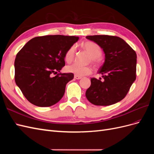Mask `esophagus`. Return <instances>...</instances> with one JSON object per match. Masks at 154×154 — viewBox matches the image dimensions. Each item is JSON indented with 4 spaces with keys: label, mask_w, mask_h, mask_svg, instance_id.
<instances>
[{
    "label": "esophagus",
    "mask_w": 154,
    "mask_h": 154,
    "mask_svg": "<svg viewBox=\"0 0 154 154\" xmlns=\"http://www.w3.org/2000/svg\"><path fill=\"white\" fill-rule=\"evenodd\" d=\"M82 77L80 76H77V75H74V78L76 79V80H80Z\"/></svg>",
    "instance_id": "34e87169"
}]
</instances>
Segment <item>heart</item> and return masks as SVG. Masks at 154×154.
Here are the masks:
<instances>
[{
  "instance_id": "obj_1",
  "label": "heart",
  "mask_w": 154,
  "mask_h": 154,
  "mask_svg": "<svg viewBox=\"0 0 154 154\" xmlns=\"http://www.w3.org/2000/svg\"><path fill=\"white\" fill-rule=\"evenodd\" d=\"M82 48L91 56V61L93 63L97 65L100 63V57H101L102 50L100 46L94 42L86 41L82 44ZM75 47L72 45L66 51L64 56V59L67 63H71L74 57ZM66 71L67 72L72 73L77 76H83L88 75L92 72L90 67H81L76 64H72L66 67Z\"/></svg>"
}]
</instances>
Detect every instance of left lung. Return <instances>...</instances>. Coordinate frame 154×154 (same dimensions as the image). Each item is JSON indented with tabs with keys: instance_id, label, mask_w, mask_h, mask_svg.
<instances>
[{
	"instance_id": "8db88e82",
	"label": "left lung",
	"mask_w": 154,
	"mask_h": 154,
	"mask_svg": "<svg viewBox=\"0 0 154 154\" xmlns=\"http://www.w3.org/2000/svg\"><path fill=\"white\" fill-rule=\"evenodd\" d=\"M86 38L103 49L105 62L98 71L99 80L91 78V85L85 92L91 103L108 106L122 100L136 78L137 55L122 38L115 36L93 35Z\"/></svg>"
}]
</instances>
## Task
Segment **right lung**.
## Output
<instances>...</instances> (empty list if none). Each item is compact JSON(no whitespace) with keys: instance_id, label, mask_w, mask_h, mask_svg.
Returning a JSON list of instances; mask_svg holds the SVG:
<instances>
[{"instance_id":"1","label":"right lung","mask_w":154,"mask_h":154,"mask_svg":"<svg viewBox=\"0 0 154 154\" xmlns=\"http://www.w3.org/2000/svg\"><path fill=\"white\" fill-rule=\"evenodd\" d=\"M78 39V36L63 35L35 37L17 53L15 83L31 103L50 106L62 98L74 74L60 72L54 77L51 74L65 66V54Z\"/></svg>"}]
</instances>
